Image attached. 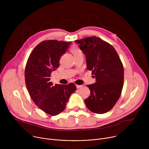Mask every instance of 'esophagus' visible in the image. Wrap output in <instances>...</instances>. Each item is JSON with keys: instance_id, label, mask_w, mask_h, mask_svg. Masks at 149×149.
I'll list each match as a JSON object with an SVG mask.
<instances>
[{"instance_id": "esophagus-1", "label": "esophagus", "mask_w": 149, "mask_h": 149, "mask_svg": "<svg viewBox=\"0 0 149 149\" xmlns=\"http://www.w3.org/2000/svg\"><path fill=\"white\" fill-rule=\"evenodd\" d=\"M76 87H77V88H80L82 87V85H76Z\"/></svg>"}]
</instances>
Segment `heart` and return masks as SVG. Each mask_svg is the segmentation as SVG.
<instances>
[{"label": "heart", "mask_w": 149, "mask_h": 149, "mask_svg": "<svg viewBox=\"0 0 149 149\" xmlns=\"http://www.w3.org/2000/svg\"><path fill=\"white\" fill-rule=\"evenodd\" d=\"M71 52L74 55V57L80 55H82V51L79 48H78L77 47H75V46H74V47L71 48Z\"/></svg>", "instance_id": "heart-1"}]
</instances>
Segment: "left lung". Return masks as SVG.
I'll use <instances>...</instances> for the list:
<instances>
[{"mask_svg": "<svg viewBox=\"0 0 149 149\" xmlns=\"http://www.w3.org/2000/svg\"><path fill=\"white\" fill-rule=\"evenodd\" d=\"M86 56L87 68L96 82L87 85L90 95L84 100L87 107L96 114L111 110L118 100L124 84V68L114 48L96 36L75 40Z\"/></svg>", "mask_w": 149, "mask_h": 149, "instance_id": "8db88e82", "label": "left lung"}]
</instances>
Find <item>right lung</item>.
Wrapping results in <instances>:
<instances>
[{
  "mask_svg": "<svg viewBox=\"0 0 149 149\" xmlns=\"http://www.w3.org/2000/svg\"><path fill=\"white\" fill-rule=\"evenodd\" d=\"M71 44L56 40L42 41L33 49L26 62L25 79L29 94L38 107L51 116L64 110L70 95L77 90L74 83L54 86L50 82L52 71L59 67L60 57Z\"/></svg>",
  "mask_w": 149,
  "mask_h": 149,
  "instance_id": "add662e5",
  "label": "right lung"
}]
</instances>
